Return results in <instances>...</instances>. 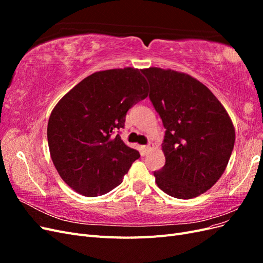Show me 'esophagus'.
I'll return each mask as SVG.
<instances>
[{
    "instance_id": "obj_1",
    "label": "esophagus",
    "mask_w": 263,
    "mask_h": 263,
    "mask_svg": "<svg viewBox=\"0 0 263 263\" xmlns=\"http://www.w3.org/2000/svg\"><path fill=\"white\" fill-rule=\"evenodd\" d=\"M153 148H154V145L144 146V148H142V151H144V155H147L148 153H150V151L153 150Z\"/></svg>"
}]
</instances>
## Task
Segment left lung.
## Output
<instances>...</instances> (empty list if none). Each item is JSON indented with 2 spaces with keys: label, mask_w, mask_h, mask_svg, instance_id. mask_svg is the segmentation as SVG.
<instances>
[{
  "label": "left lung",
  "mask_w": 263,
  "mask_h": 263,
  "mask_svg": "<svg viewBox=\"0 0 263 263\" xmlns=\"http://www.w3.org/2000/svg\"><path fill=\"white\" fill-rule=\"evenodd\" d=\"M141 72L165 128V164L154 172L157 185L181 200L201 195L218 181L232 156V119L209 87L190 74L157 67Z\"/></svg>",
  "instance_id": "obj_1"
}]
</instances>
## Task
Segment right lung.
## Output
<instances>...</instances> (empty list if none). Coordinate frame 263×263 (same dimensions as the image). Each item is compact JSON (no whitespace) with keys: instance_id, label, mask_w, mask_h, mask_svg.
Listing matches in <instances>:
<instances>
[{"instance_id":"add662e5","label":"right lung","mask_w":263,"mask_h":263,"mask_svg":"<svg viewBox=\"0 0 263 263\" xmlns=\"http://www.w3.org/2000/svg\"><path fill=\"white\" fill-rule=\"evenodd\" d=\"M147 97L145 77L127 67L92 73L57 103L47 127L49 151L77 193L100 196L123 182L140 155L114 133L124 128L127 110Z\"/></svg>"}]
</instances>
